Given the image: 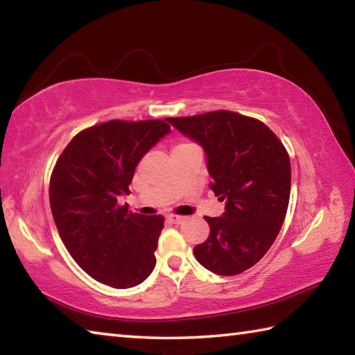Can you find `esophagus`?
Instances as JSON below:
<instances>
[{"label": "esophagus", "mask_w": 355, "mask_h": 355, "mask_svg": "<svg viewBox=\"0 0 355 355\" xmlns=\"http://www.w3.org/2000/svg\"><path fill=\"white\" fill-rule=\"evenodd\" d=\"M166 220L169 223H175V225H182L184 222V217L182 216H173V214H169L166 217Z\"/></svg>", "instance_id": "1"}]
</instances>
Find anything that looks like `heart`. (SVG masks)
<instances>
[{"mask_svg": "<svg viewBox=\"0 0 355 355\" xmlns=\"http://www.w3.org/2000/svg\"><path fill=\"white\" fill-rule=\"evenodd\" d=\"M180 146H183V144H180Z\"/></svg>", "mask_w": 355, "mask_h": 355, "instance_id": "1", "label": "heart"}]
</instances>
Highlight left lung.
Masks as SVG:
<instances>
[{
    "label": "left lung",
    "instance_id": "1",
    "mask_svg": "<svg viewBox=\"0 0 355 355\" xmlns=\"http://www.w3.org/2000/svg\"><path fill=\"white\" fill-rule=\"evenodd\" d=\"M166 121L202 146L209 188L225 202L220 217H205L211 231L196 259L216 275H239L262 259L284 223L292 182L286 147L263 122L234 112Z\"/></svg>",
    "mask_w": 355,
    "mask_h": 355
}]
</instances>
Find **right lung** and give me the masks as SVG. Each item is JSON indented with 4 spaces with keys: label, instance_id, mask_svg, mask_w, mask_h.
Returning a JSON list of instances; mask_svg holds the SVG:
<instances>
[{
    "label": "right lung",
    "instance_id": "add662e5",
    "mask_svg": "<svg viewBox=\"0 0 355 355\" xmlns=\"http://www.w3.org/2000/svg\"><path fill=\"white\" fill-rule=\"evenodd\" d=\"M171 133L164 121H108L77 133L57 159L49 183L55 227L69 254L96 281L114 288L143 282L155 268L163 216L133 214L135 167Z\"/></svg>",
    "mask_w": 355,
    "mask_h": 355
}]
</instances>
